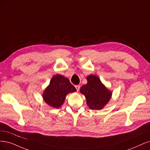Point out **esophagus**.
<instances>
[{
  "mask_svg": "<svg viewBox=\"0 0 150 150\" xmlns=\"http://www.w3.org/2000/svg\"><path fill=\"white\" fill-rule=\"evenodd\" d=\"M75 88L76 89V91H79V90H80V86L79 85H75Z\"/></svg>",
  "mask_w": 150,
  "mask_h": 150,
  "instance_id": "34e87169",
  "label": "esophagus"
}]
</instances>
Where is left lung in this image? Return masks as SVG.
Segmentation results:
<instances>
[{"label": "left lung", "mask_w": 150, "mask_h": 150, "mask_svg": "<svg viewBox=\"0 0 150 150\" xmlns=\"http://www.w3.org/2000/svg\"><path fill=\"white\" fill-rule=\"evenodd\" d=\"M86 80L87 83L81 86L80 92L85 96L86 104L90 109H103L112 98V91L106 87L95 75L87 76Z\"/></svg>", "instance_id": "1"}]
</instances>
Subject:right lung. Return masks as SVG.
<instances>
[{
	"mask_svg": "<svg viewBox=\"0 0 150 150\" xmlns=\"http://www.w3.org/2000/svg\"><path fill=\"white\" fill-rule=\"evenodd\" d=\"M76 91L74 86L67 77L57 74L53 76L49 85L43 91L42 97L47 105L58 108L64 104L67 95Z\"/></svg>",
	"mask_w": 150,
	"mask_h": 150,
	"instance_id": "right-lung-1",
	"label": "right lung"
}]
</instances>
